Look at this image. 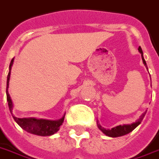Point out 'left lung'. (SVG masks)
<instances>
[{
    "mask_svg": "<svg viewBox=\"0 0 159 159\" xmlns=\"http://www.w3.org/2000/svg\"><path fill=\"white\" fill-rule=\"evenodd\" d=\"M138 50H139L140 54H141V58H142L143 63H144V64L145 65L146 68L148 69L146 62H145V60H144V56H143L142 49H141L140 46H139ZM145 113H146V112H144L142 115L140 116V118H139V119H138L135 122H133V123L128 124V125H122H122H119V126H115V127H113V128H112L111 130H109V129H105L104 128V127H102V126H100V124H99L98 122H97V126L98 127H99V129H100V131H101L104 135H108V136H110V137H118V136H122V135H126V134L130 133V132H131V131H133L134 129H135L137 126H139V125L140 124V122H142V120L143 118H144V115H145Z\"/></svg>",
    "mask_w": 159,
    "mask_h": 159,
    "instance_id": "obj_1",
    "label": "left lung"
}]
</instances>
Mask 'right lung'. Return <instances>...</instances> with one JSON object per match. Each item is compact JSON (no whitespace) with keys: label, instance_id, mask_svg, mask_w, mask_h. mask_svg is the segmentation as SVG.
<instances>
[{"label":"right lung","instance_id":"add662e5","mask_svg":"<svg viewBox=\"0 0 159 159\" xmlns=\"http://www.w3.org/2000/svg\"><path fill=\"white\" fill-rule=\"evenodd\" d=\"M14 63V59H12L9 67V73L7 76V82H6V96H7V102H8L9 109L10 113L12 114L13 118L15 119V122L18 123L19 126H21L24 131H28V133L33 134V135H41V136H48L53 134L56 133L59 130V126H61L62 123L64 122V114L62 118L59 120H46V119H37L35 117H29V118H19L15 117L12 113L13 109V103L11 98L9 94V81L10 77V72H11V67Z\"/></svg>","mask_w":159,"mask_h":159}]
</instances>
